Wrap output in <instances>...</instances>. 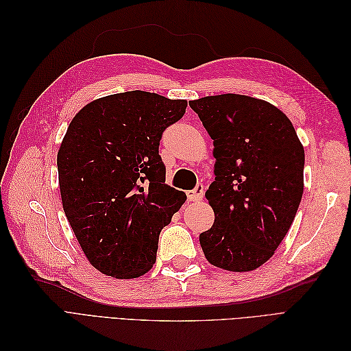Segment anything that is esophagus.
Here are the masks:
<instances>
[{"label": "esophagus", "instance_id": "obj_1", "mask_svg": "<svg viewBox=\"0 0 351 351\" xmlns=\"http://www.w3.org/2000/svg\"><path fill=\"white\" fill-rule=\"evenodd\" d=\"M204 192H205L204 186H202V184H197V186H196V189H193V190H189V192H187V199H189V200H192V202H199V200L204 199Z\"/></svg>", "mask_w": 351, "mask_h": 351}]
</instances>
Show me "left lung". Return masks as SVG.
Instances as JSON below:
<instances>
[{"mask_svg": "<svg viewBox=\"0 0 351 351\" xmlns=\"http://www.w3.org/2000/svg\"><path fill=\"white\" fill-rule=\"evenodd\" d=\"M214 141L215 182L206 190L215 221L199 236L214 267L247 272L277 250L303 195L304 149L272 104L224 93L189 102Z\"/></svg>", "mask_w": 351, "mask_h": 351, "instance_id": "left-lung-1", "label": "left lung"}]
</instances>
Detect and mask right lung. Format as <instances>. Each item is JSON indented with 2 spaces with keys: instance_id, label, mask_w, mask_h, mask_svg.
<instances>
[{
  "instance_id": "1",
  "label": "right lung",
  "mask_w": 351,
  "mask_h": 351,
  "mask_svg": "<svg viewBox=\"0 0 351 351\" xmlns=\"http://www.w3.org/2000/svg\"><path fill=\"white\" fill-rule=\"evenodd\" d=\"M187 101L132 90L92 101L71 120L57 167L66 217L92 267L129 280L156 261L161 230L186 202L165 184L159 141Z\"/></svg>"
}]
</instances>
